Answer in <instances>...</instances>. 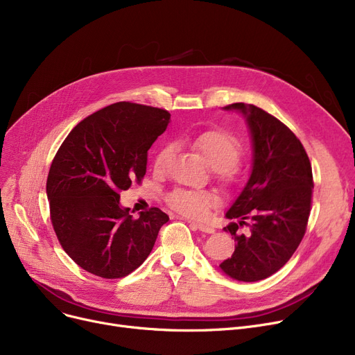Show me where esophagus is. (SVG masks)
<instances>
[{
	"instance_id": "34e87169",
	"label": "esophagus",
	"mask_w": 355,
	"mask_h": 355,
	"mask_svg": "<svg viewBox=\"0 0 355 355\" xmlns=\"http://www.w3.org/2000/svg\"><path fill=\"white\" fill-rule=\"evenodd\" d=\"M189 223H192V221H189ZM199 231H202V232H205V234H214L215 232V228L212 227V225H208V224H200V223H192Z\"/></svg>"
}]
</instances>
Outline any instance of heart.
<instances>
[{"label":"heart","instance_id":"heart-1","mask_svg":"<svg viewBox=\"0 0 355 355\" xmlns=\"http://www.w3.org/2000/svg\"><path fill=\"white\" fill-rule=\"evenodd\" d=\"M192 144L205 156L207 162L215 168L216 173L223 178H230L232 175V166L241 157L240 143L224 131L202 132L192 140ZM173 151V144H166L160 148L155 160V167L157 171H163L168 164ZM167 200L175 211L191 218H200L216 204V196L209 191L176 189L168 195Z\"/></svg>","mask_w":355,"mask_h":355}]
</instances>
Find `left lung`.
<instances>
[{
  "label": "left lung",
  "instance_id": "left-lung-1",
  "mask_svg": "<svg viewBox=\"0 0 355 355\" xmlns=\"http://www.w3.org/2000/svg\"><path fill=\"white\" fill-rule=\"evenodd\" d=\"M223 110L239 112L245 120L252 163L243 191L225 212L232 223L224 231L237 243L219 268L234 280L259 282L288 263L305 235L312 167L299 139L273 115L243 103ZM241 225L249 227L245 234L238 232Z\"/></svg>",
  "mask_w": 355,
  "mask_h": 355
}]
</instances>
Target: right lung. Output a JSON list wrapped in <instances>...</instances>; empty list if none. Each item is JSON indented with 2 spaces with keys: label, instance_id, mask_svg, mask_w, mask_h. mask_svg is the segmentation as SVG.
Instances as JSON below:
<instances>
[{
  "label": "right lung",
  "instance_id": "obj_1",
  "mask_svg": "<svg viewBox=\"0 0 355 355\" xmlns=\"http://www.w3.org/2000/svg\"><path fill=\"white\" fill-rule=\"evenodd\" d=\"M171 114L116 103L80 121L50 166L46 193L63 250L79 267L118 279L150 254L168 216L159 208L134 218L120 192L146 175L148 150L166 131Z\"/></svg>",
  "mask_w": 355,
  "mask_h": 355
}]
</instances>
